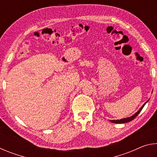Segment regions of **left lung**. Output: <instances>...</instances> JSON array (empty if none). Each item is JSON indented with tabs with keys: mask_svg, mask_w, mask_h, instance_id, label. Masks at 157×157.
I'll return each mask as SVG.
<instances>
[{
	"mask_svg": "<svg viewBox=\"0 0 157 157\" xmlns=\"http://www.w3.org/2000/svg\"><path fill=\"white\" fill-rule=\"evenodd\" d=\"M149 100H147V102H146L145 103H144V105H143L140 108V109L137 111L136 113H135L134 115L133 116H130V117H128V118H122V119H120V120H110V121L111 122V123H128V122H130V121H132V120H134V119L136 118V117L139 115V113L140 112V111H141V110L143 109V107H144L145 106V105L146 104V103H147V102H148Z\"/></svg>",
	"mask_w": 157,
	"mask_h": 157,
	"instance_id": "1",
	"label": "left lung"
}]
</instances>
